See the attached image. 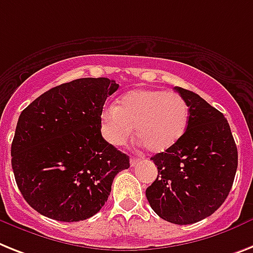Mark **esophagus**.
Returning <instances> with one entry per match:
<instances>
[{
    "mask_svg": "<svg viewBox=\"0 0 253 253\" xmlns=\"http://www.w3.org/2000/svg\"><path fill=\"white\" fill-rule=\"evenodd\" d=\"M139 162V159L138 158H134V156H133V158H130V166L131 167H134L135 164H137V163Z\"/></svg>",
    "mask_w": 253,
    "mask_h": 253,
    "instance_id": "1",
    "label": "esophagus"
}]
</instances>
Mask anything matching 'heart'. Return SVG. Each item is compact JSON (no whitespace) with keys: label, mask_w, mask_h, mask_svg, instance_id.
<instances>
[{"label":"heart","mask_w":253,"mask_h":253,"mask_svg":"<svg viewBox=\"0 0 253 253\" xmlns=\"http://www.w3.org/2000/svg\"><path fill=\"white\" fill-rule=\"evenodd\" d=\"M189 124V106L178 93L159 89H135L124 94L116 107L104 108L102 133L111 145L129 141L133 129L142 145L160 154L176 145Z\"/></svg>","instance_id":"heart-1"}]
</instances>
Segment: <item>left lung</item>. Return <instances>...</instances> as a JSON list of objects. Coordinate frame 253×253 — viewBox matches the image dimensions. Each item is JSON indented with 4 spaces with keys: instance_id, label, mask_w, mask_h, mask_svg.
<instances>
[{
    "instance_id": "8db88e82",
    "label": "left lung",
    "mask_w": 253,
    "mask_h": 253,
    "mask_svg": "<svg viewBox=\"0 0 253 253\" xmlns=\"http://www.w3.org/2000/svg\"><path fill=\"white\" fill-rule=\"evenodd\" d=\"M174 89L189 106V124L176 145L151 158L158 177L146 198L163 220L189 225L225 202L234 182L238 150L224 115L197 93Z\"/></svg>"
}]
</instances>
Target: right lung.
I'll use <instances>...</instances> for the list:
<instances>
[{"label": "right lung", "instance_id": "1", "mask_svg": "<svg viewBox=\"0 0 253 253\" xmlns=\"http://www.w3.org/2000/svg\"><path fill=\"white\" fill-rule=\"evenodd\" d=\"M119 89L106 77L58 85L22 111L11 143V167L27 203L63 222L101 211L129 156L102 137L104 102Z\"/></svg>", "mask_w": 253, "mask_h": 253}]
</instances>
